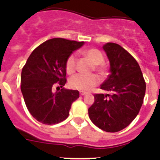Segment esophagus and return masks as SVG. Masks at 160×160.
<instances>
[{"label": "esophagus", "mask_w": 160, "mask_h": 160, "mask_svg": "<svg viewBox=\"0 0 160 160\" xmlns=\"http://www.w3.org/2000/svg\"><path fill=\"white\" fill-rule=\"evenodd\" d=\"M86 94H87V92H86V91H82V90H80V95H86Z\"/></svg>", "instance_id": "1"}]
</instances>
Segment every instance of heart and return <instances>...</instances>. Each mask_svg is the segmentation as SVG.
<instances>
[{"label": "heart", "instance_id": "1", "mask_svg": "<svg viewBox=\"0 0 160 160\" xmlns=\"http://www.w3.org/2000/svg\"><path fill=\"white\" fill-rule=\"evenodd\" d=\"M83 54L93 65L96 71L100 73L101 75H105V69L103 66L102 63L105 60V57L101 51L96 48H90L83 51ZM65 70L67 74H72L75 72L76 68V56L74 54H71L66 59L65 65ZM100 83V79L95 75H82L76 74L70 77L69 80L70 87L78 90H89L91 88L95 87Z\"/></svg>", "mask_w": 160, "mask_h": 160}]
</instances>
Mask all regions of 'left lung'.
Segmentation results:
<instances>
[{
  "label": "left lung",
  "mask_w": 160,
  "mask_h": 160,
  "mask_svg": "<svg viewBox=\"0 0 160 160\" xmlns=\"http://www.w3.org/2000/svg\"><path fill=\"white\" fill-rule=\"evenodd\" d=\"M103 49L109 60L110 74L100 89L110 94H95L88 112L96 126L114 133L128 126L139 114L146 84L139 64L125 49L112 42Z\"/></svg>",
  "instance_id": "left-lung-1"
}]
</instances>
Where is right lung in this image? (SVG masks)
<instances>
[{"instance_id": "obj_1", "label": "right lung", "mask_w": 160, "mask_h": 160, "mask_svg": "<svg viewBox=\"0 0 160 160\" xmlns=\"http://www.w3.org/2000/svg\"><path fill=\"white\" fill-rule=\"evenodd\" d=\"M84 42L53 38L37 46L22 68L21 90L31 114L44 124L65 120L79 91L62 88L66 82L65 65L68 56ZM55 87L59 92H54Z\"/></svg>"}]
</instances>
